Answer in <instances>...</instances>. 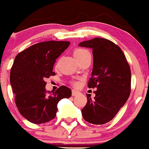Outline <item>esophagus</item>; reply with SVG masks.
Wrapping results in <instances>:
<instances>
[{"label": "esophagus", "instance_id": "esophagus-1", "mask_svg": "<svg viewBox=\"0 0 149 149\" xmlns=\"http://www.w3.org/2000/svg\"><path fill=\"white\" fill-rule=\"evenodd\" d=\"M80 92L78 91H76V90H72V95L73 96V97H74V96H77V95L80 94Z\"/></svg>", "mask_w": 149, "mask_h": 149}]
</instances>
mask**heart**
<instances>
[{
  "mask_svg": "<svg viewBox=\"0 0 149 149\" xmlns=\"http://www.w3.org/2000/svg\"><path fill=\"white\" fill-rule=\"evenodd\" d=\"M73 54L74 56V57L77 58V60H79L81 58H83V56H85L87 54H90L88 51L87 49H83V48H75L74 49ZM74 86H77L78 85V83L77 82H74L73 83Z\"/></svg>",
  "mask_w": 149,
  "mask_h": 149,
  "instance_id": "obj_1",
  "label": "heart"
}]
</instances>
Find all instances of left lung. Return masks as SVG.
Wrapping results in <instances>:
<instances>
[{"label": "left lung", "instance_id": "1", "mask_svg": "<svg viewBox=\"0 0 149 149\" xmlns=\"http://www.w3.org/2000/svg\"><path fill=\"white\" fill-rule=\"evenodd\" d=\"M93 49V65L88 87L96 88L94 99L87 93L82 115L90 124L111 121L124 105L131 92V70L121 48L108 39L94 38L79 44Z\"/></svg>", "mask_w": 149, "mask_h": 149}]
</instances>
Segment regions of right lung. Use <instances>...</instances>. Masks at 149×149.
Returning <instances> with one entry per match:
<instances>
[{
  "label": "right lung",
  "instance_id": "right-lung-1",
  "mask_svg": "<svg viewBox=\"0 0 149 149\" xmlns=\"http://www.w3.org/2000/svg\"><path fill=\"white\" fill-rule=\"evenodd\" d=\"M70 45L69 42L47 41L29 47L17 55L10 72V83L20 114L36 124L56 118L57 104L69 98L70 88L64 86L47 91L45 79L56 75L52 69L56 59Z\"/></svg>",
  "mask_w": 149,
  "mask_h": 149
}]
</instances>
